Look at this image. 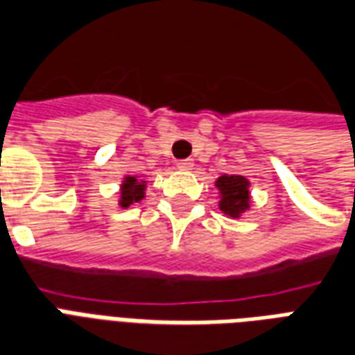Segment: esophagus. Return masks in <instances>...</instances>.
I'll use <instances>...</instances> for the list:
<instances>
[{"label": "esophagus", "instance_id": "34e87169", "mask_svg": "<svg viewBox=\"0 0 355 355\" xmlns=\"http://www.w3.org/2000/svg\"><path fill=\"white\" fill-rule=\"evenodd\" d=\"M175 166L180 168V170H183V172H189V170H193L194 162L193 159H183V161H178V164Z\"/></svg>", "mask_w": 355, "mask_h": 355}]
</instances>
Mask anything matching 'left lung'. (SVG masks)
Segmentation results:
<instances>
[{"label":"left lung","mask_w":355,"mask_h":355,"mask_svg":"<svg viewBox=\"0 0 355 355\" xmlns=\"http://www.w3.org/2000/svg\"><path fill=\"white\" fill-rule=\"evenodd\" d=\"M220 193L218 209L232 218H239L250 207V183L245 175L225 174L215 181Z\"/></svg>","instance_id":"left-lung-1"}]
</instances>
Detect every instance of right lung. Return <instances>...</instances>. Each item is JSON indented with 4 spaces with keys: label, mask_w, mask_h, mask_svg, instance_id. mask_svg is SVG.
Listing matches in <instances>:
<instances>
[{
    "label": "right lung",
    "mask_w": 355,
    "mask_h": 355,
    "mask_svg": "<svg viewBox=\"0 0 355 355\" xmlns=\"http://www.w3.org/2000/svg\"><path fill=\"white\" fill-rule=\"evenodd\" d=\"M146 196V181H140L137 175H127L121 181L119 189V206L129 207L138 204Z\"/></svg>",
    "instance_id": "obj_1"
}]
</instances>
